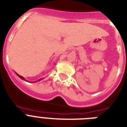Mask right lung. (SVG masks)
<instances>
[{
    "label": "right lung",
    "mask_w": 127,
    "mask_h": 127,
    "mask_svg": "<svg viewBox=\"0 0 127 127\" xmlns=\"http://www.w3.org/2000/svg\"><path fill=\"white\" fill-rule=\"evenodd\" d=\"M16 74H17V76H18V77H20V78L21 79H22V80H25V81H26V80L23 77V76H20V75H19V74H17V73H16ZM41 80V79L39 80L38 81H39V80ZM37 82V81H35V82Z\"/></svg>",
    "instance_id": "add662e5"
}]
</instances>
